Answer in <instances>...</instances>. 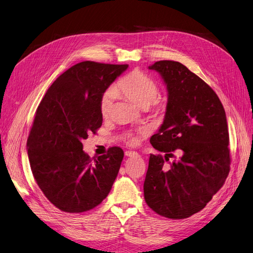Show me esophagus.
Segmentation results:
<instances>
[{
	"label": "esophagus",
	"instance_id": "obj_1",
	"mask_svg": "<svg viewBox=\"0 0 253 253\" xmlns=\"http://www.w3.org/2000/svg\"><path fill=\"white\" fill-rule=\"evenodd\" d=\"M125 155L128 156V157L129 156H138V154L136 152H134V151H126Z\"/></svg>",
	"mask_w": 253,
	"mask_h": 253
}]
</instances>
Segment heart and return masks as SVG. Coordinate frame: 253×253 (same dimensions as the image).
<instances>
[{"label":"heart","instance_id":"b5f03b06","mask_svg":"<svg viewBox=\"0 0 253 253\" xmlns=\"http://www.w3.org/2000/svg\"><path fill=\"white\" fill-rule=\"evenodd\" d=\"M158 92L160 87L154 79L143 72L134 71L122 78L114 88L110 87L103 92L100 99V112L104 118L109 115L116 93L131 101L141 108H147L150 104L162 108L160 103L155 101ZM141 132L145 133L144 130ZM131 142H133V139H131Z\"/></svg>","mask_w":253,"mask_h":253}]
</instances>
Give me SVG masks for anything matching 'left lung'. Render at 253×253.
I'll return each instance as SVG.
<instances>
[{"label": "left lung", "instance_id": "left-lung-1", "mask_svg": "<svg viewBox=\"0 0 253 253\" xmlns=\"http://www.w3.org/2000/svg\"><path fill=\"white\" fill-rule=\"evenodd\" d=\"M168 90L165 119L150 143L144 182L148 207L163 217L185 219L203 210L225 182L230 165L225 110L217 93L180 62L149 67ZM170 157L174 161L165 163Z\"/></svg>", "mask_w": 253, "mask_h": 253}]
</instances>
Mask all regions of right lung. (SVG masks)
Listing matches in <instances>:
<instances>
[{
	"label": "right lung",
	"mask_w": 253,
	"mask_h": 253,
	"mask_svg": "<svg viewBox=\"0 0 253 253\" xmlns=\"http://www.w3.org/2000/svg\"><path fill=\"white\" fill-rule=\"evenodd\" d=\"M128 64L82 61L56 79L37 107L27 150L34 179L65 212L96 208L109 194L124 152L111 147L91 162L82 141L102 125L100 99Z\"/></svg>",
	"instance_id": "1"
}]
</instances>
